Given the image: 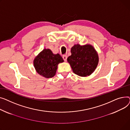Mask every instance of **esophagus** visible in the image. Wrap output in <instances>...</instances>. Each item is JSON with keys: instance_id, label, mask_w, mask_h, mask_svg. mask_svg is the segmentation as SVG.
Returning <instances> with one entry per match:
<instances>
[{"instance_id": "esophagus-1", "label": "esophagus", "mask_w": 130, "mask_h": 130, "mask_svg": "<svg viewBox=\"0 0 130 130\" xmlns=\"http://www.w3.org/2000/svg\"><path fill=\"white\" fill-rule=\"evenodd\" d=\"M62 58H63V59L65 61H67V56H66V55H63V56H62Z\"/></svg>"}]
</instances>
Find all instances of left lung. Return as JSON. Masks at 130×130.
Instances as JSON below:
<instances>
[{"label":"left lung","mask_w":130,"mask_h":130,"mask_svg":"<svg viewBox=\"0 0 130 130\" xmlns=\"http://www.w3.org/2000/svg\"><path fill=\"white\" fill-rule=\"evenodd\" d=\"M71 55L67 58L73 72L81 77L92 74L96 69L98 55L94 48L90 44H75L71 49Z\"/></svg>","instance_id":"1"}]
</instances>
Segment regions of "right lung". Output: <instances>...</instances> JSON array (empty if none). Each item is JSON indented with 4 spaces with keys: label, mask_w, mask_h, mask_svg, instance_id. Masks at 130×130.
I'll list each match as a JSON object with an SVG mask.
<instances>
[{
    "label": "right lung",
    "mask_w": 130,
    "mask_h": 130,
    "mask_svg": "<svg viewBox=\"0 0 130 130\" xmlns=\"http://www.w3.org/2000/svg\"><path fill=\"white\" fill-rule=\"evenodd\" d=\"M63 61L62 58L58 53L54 55L50 49H44L35 58L34 64L40 75L50 78L55 75L58 64Z\"/></svg>",
    "instance_id": "right-lung-1"
}]
</instances>
